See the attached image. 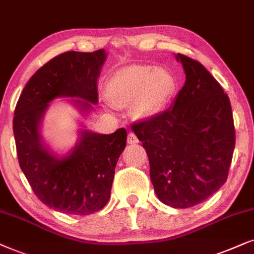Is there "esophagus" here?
I'll list each match as a JSON object with an SVG mask.
<instances>
[{"label":"esophagus","mask_w":254,"mask_h":254,"mask_svg":"<svg viewBox=\"0 0 254 254\" xmlns=\"http://www.w3.org/2000/svg\"><path fill=\"white\" fill-rule=\"evenodd\" d=\"M138 141H139V140H138V137L133 132L127 133V143L131 144V145H134V144H137Z\"/></svg>","instance_id":"34e87169"}]
</instances>
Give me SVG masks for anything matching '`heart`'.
Instances as JSON below:
<instances>
[{
  "label": "heart",
  "mask_w": 254,
  "mask_h": 254,
  "mask_svg": "<svg viewBox=\"0 0 254 254\" xmlns=\"http://www.w3.org/2000/svg\"><path fill=\"white\" fill-rule=\"evenodd\" d=\"M174 89L170 74L152 66L132 65L114 74L107 84V99L113 106H132L139 117H151L164 109Z\"/></svg>",
  "instance_id": "b5f03b06"
}]
</instances>
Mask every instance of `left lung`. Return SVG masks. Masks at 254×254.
<instances>
[{
  "instance_id": "1",
  "label": "left lung",
  "mask_w": 254,
  "mask_h": 254,
  "mask_svg": "<svg viewBox=\"0 0 254 254\" xmlns=\"http://www.w3.org/2000/svg\"><path fill=\"white\" fill-rule=\"evenodd\" d=\"M186 82L170 109L132 127L150 161L162 203L185 209L207 200L228 179L235 148L230 100L201 63L178 53Z\"/></svg>"
}]
</instances>
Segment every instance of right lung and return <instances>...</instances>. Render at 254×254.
<instances>
[{
  "instance_id": "1",
  "label": "right lung",
  "mask_w": 254,
  "mask_h": 254,
  "mask_svg": "<svg viewBox=\"0 0 254 254\" xmlns=\"http://www.w3.org/2000/svg\"><path fill=\"white\" fill-rule=\"evenodd\" d=\"M106 56L103 49L59 54L30 77L15 108L12 127L19 166L37 197L65 214L90 215L108 203L127 130L121 127L111 134L81 130L75 146L58 158L44 145L39 127L57 97L81 99L73 100L81 113L93 109Z\"/></svg>"
}]
</instances>
